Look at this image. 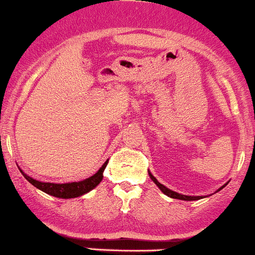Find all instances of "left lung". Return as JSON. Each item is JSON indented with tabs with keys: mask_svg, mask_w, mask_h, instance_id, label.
<instances>
[{
	"mask_svg": "<svg viewBox=\"0 0 255 255\" xmlns=\"http://www.w3.org/2000/svg\"><path fill=\"white\" fill-rule=\"evenodd\" d=\"M148 174H149V177H151V179L153 180L154 183H156V186H157L158 188H160V190L165 193V195H167L169 197H171V199L186 200V201H192V200H200V199H201V196H186V195H180V193L174 192V191L169 190V188H166L165 186H162V184H161L160 182H158V180L156 179V178H154L151 173H148ZM223 187H225V186H223ZM223 187H222V188H223ZM222 188H221V190H222Z\"/></svg>",
	"mask_w": 255,
	"mask_h": 255,
	"instance_id": "obj_1",
	"label": "left lung"
}]
</instances>
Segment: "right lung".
I'll list each match as a JSON object with an SVG mask.
<instances>
[{"instance_id": "right-lung-1", "label": "right lung", "mask_w": 255, "mask_h": 255, "mask_svg": "<svg viewBox=\"0 0 255 255\" xmlns=\"http://www.w3.org/2000/svg\"><path fill=\"white\" fill-rule=\"evenodd\" d=\"M108 161H106L103 164V166L98 170V173H95L93 177L88 178V179L81 180V182H72V183H63V184H56V183H43L40 180H36L33 178L28 177L27 174H24L21 171V174L24 175V178L29 182L30 184H33L36 188L46 192L47 195L55 196V197H59V199H72V197H78V196H82L84 193L89 192L93 188L101 183L102 179H103V171L106 169Z\"/></svg>"}]
</instances>
